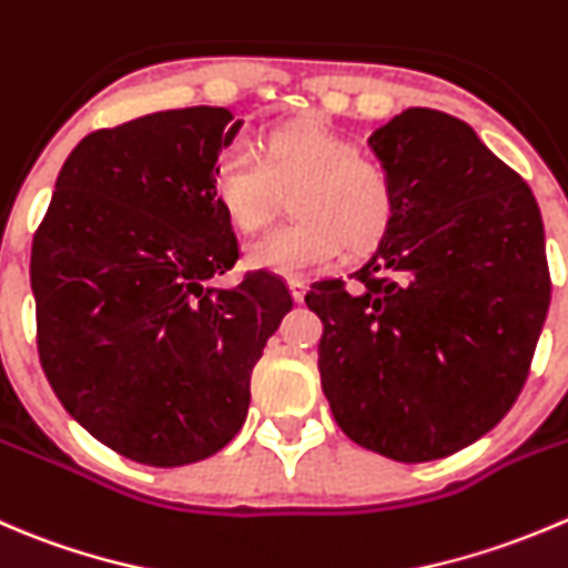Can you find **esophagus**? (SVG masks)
<instances>
[{
  "label": "esophagus",
  "instance_id": "1",
  "mask_svg": "<svg viewBox=\"0 0 568 568\" xmlns=\"http://www.w3.org/2000/svg\"><path fill=\"white\" fill-rule=\"evenodd\" d=\"M288 288H291V296H294V302H302V300H305V291H307L305 280H300V277L288 280Z\"/></svg>",
  "mask_w": 568,
  "mask_h": 568
}]
</instances>
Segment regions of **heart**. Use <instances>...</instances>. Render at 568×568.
<instances>
[{
  "label": "heart",
  "mask_w": 568,
  "mask_h": 568,
  "mask_svg": "<svg viewBox=\"0 0 568 568\" xmlns=\"http://www.w3.org/2000/svg\"><path fill=\"white\" fill-rule=\"evenodd\" d=\"M213 196L241 233L266 227L288 194L291 222L246 246V266L300 277L333 261L372 250L394 222L396 191L374 158L316 115L272 126L261 138V158L244 144L219 152L211 174Z\"/></svg>",
  "instance_id": "b5f03b06"
}]
</instances>
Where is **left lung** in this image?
<instances>
[{
  "label": "left lung",
  "instance_id": "1",
  "mask_svg": "<svg viewBox=\"0 0 568 568\" xmlns=\"http://www.w3.org/2000/svg\"><path fill=\"white\" fill-rule=\"evenodd\" d=\"M396 211L357 272L313 283L318 374L341 430L399 464L447 458L514 407L549 307L525 180L466 121L407 108L372 132Z\"/></svg>",
  "mask_w": 568,
  "mask_h": 568
}]
</instances>
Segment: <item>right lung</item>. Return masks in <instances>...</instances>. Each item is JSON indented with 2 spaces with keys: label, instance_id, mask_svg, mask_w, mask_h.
<instances>
[{
  "label": "right lung",
  "instance_id": "add662e5",
  "mask_svg": "<svg viewBox=\"0 0 568 568\" xmlns=\"http://www.w3.org/2000/svg\"><path fill=\"white\" fill-rule=\"evenodd\" d=\"M227 108L141 115L85 135L65 158L32 239L38 355L60 405L135 464H196L250 410L252 368L291 311L288 288L239 261L213 196Z\"/></svg>",
  "mask_w": 568,
  "mask_h": 568
}]
</instances>
